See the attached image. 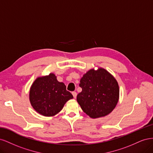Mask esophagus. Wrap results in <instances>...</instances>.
I'll use <instances>...</instances> for the list:
<instances>
[{"label":"esophagus","mask_w":153,"mask_h":153,"mask_svg":"<svg viewBox=\"0 0 153 153\" xmlns=\"http://www.w3.org/2000/svg\"><path fill=\"white\" fill-rule=\"evenodd\" d=\"M72 94H73V96L74 98H76L77 93H76V92L75 91H73V92H72Z\"/></svg>","instance_id":"esophagus-1"}]
</instances>
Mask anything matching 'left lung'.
Returning a JSON list of instances; mask_svg holds the SVG:
<instances>
[{
	"instance_id": "left-lung-1",
	"label": "left lung",
	"mask_w": 153,
	"mask_h": 153,
	"mask_svg": "<svg viewBox=\"0 0 153 153\" xmlns=\"http://www.w3.org/2000/svg\"><path fill=\"white\" fill-rule=\"evenodd\" d=\"M79 86L82 90L77 95V101L82 110L92 118L108 115L118 102L117 82L104 69L88 71L81 78Z\"/></svg>"
}]
</instances>
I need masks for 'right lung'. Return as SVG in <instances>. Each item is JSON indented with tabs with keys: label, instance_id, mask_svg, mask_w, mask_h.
<instances>
[{
	"label": "right lung",
	"instance_id": "obj_1",
	"mask_svg": "<svg viewBox=\"0 0 153 153\" xmlns=\"http://www.w3.org/2000/svg\"><path fill=\"white\" fill-rule=\"evenodd\" d=\"M29 97L36 112L48 117L59 113L66 101L73 98L66 86L58 82L53 73L37 78L31 86Z\"/></svg>",
	"mask_w": 153,
	"mask_h": 153
}]
</instances>
